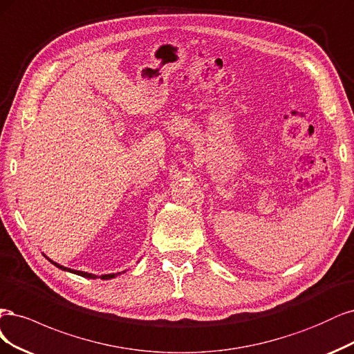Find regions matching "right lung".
Returning a JSON list of instances; mask_svg holds the SVG:
<instances>
[{
	"label": "right lung",
	"mask_w": 354,
	"mask_h": 354,
	"mask_svg": "<svg viewBox=\"0 0 354 354\" xmlns=\"http://www.w3.org/2000/svg\"><path fill=\"white\" fill-rule=\"evenodd\" d=\"M51 261V260H50ZM53 265H55L59 269L62 270H67V272H72V273H76V275H81V277H85V278H91V279H95L98 278L97 275H93V273H88V272H81V270H73V269H69V268H64V266H60L59 263H55V261H53ZM119 273H110V275H101L100 278L101 279H110V278H115L118 277Z\"/></svg>",
	"instance_id": "1"
}]
</instances>
